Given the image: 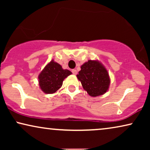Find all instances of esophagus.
Returning a JSON list of instances; mask_svg holds the SVG:
<instances>
[{
	"label": "esophagus",
	"mask_w": 150,
	"mask_h": 150,
	"mask_svg": "<svg viewBox=\"0 0 150 150\" xmlns=\"http://www.w3.org/2000/svg\"><path fill=\"white\" fill-rule=\"evenodd\" d=\"M71 72H72L73 74H74V75H76L77 74L76 69H72V70H71Z\"/></svg>",
	"instance_id": "34e87169"
}]
</instances>
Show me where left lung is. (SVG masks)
<instances>
[{"instance_id": "8db88e82", "label": "left lung", "mask_w": 150, "mask_h": 150, "mask_svg": "<svg viewBox=\"0 0 150 150\" xmlns=\"http://www.w3.org/2000/svg\"><path fill=\"white\" fill-rule=\"evenodd\" d=\"M81 68L76 76L89 96L96 97L108 91L110 82L109 75L101 63L89 60L82 65Z\"/></svg>"}]
</instances>
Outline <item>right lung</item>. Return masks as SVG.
<instances>
[{
  "label": "right lung",
  "instance_id": "add662e5",
  "mask_svg": "<svg viewBox=\"0 0 150 150\" xmlns=\"http://www.w3.org/2000/svg\"><path fill=\"white\" fill-rule=\"evenodd\" d=\"M70 74V71L63 69L61 65L52 60L39 74V85L45 93H54L61 87L63 80Z\"/></svg>",
  "mask_w": 150,
  "mask_h": 150
}]
</instances>
